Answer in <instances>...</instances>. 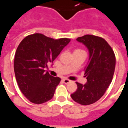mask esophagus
Wrapping results in <instances>:
<instances>
[{"label":"esophagus","instance_id":"1","mask_svg":"<svg viewBox=\"0 0 128 128\" xmlns=\"http://www.w3.org/2000/svg\"><path fill=\"white\" fill-rule=\"evenodd\" d=\"M63 82H64V84H68L70 82V80H68V79H63Z\"/></svg>","mask_w":128,"mask_h":128}]
</instances>
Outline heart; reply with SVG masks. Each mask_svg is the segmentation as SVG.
Masks as SVG:
<instances>
[{
	"label": "heart",
	"instance_id": "obj_1",
	"mask_svg": "<svg viewBox=\"0 0 128 128\" xmlns=\"http://www.w3.org/2000/svg\"><path fill=\"white\" fill-rule=\"evenodd\" d=\"M80 50H81V49H76L75 51H80Z\"/></svg>",
	"mask_w": 128,
	"mask_h": 128
}]
</instances>
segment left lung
Instances as JSON below:
<instances>
[{"label":"left lung","instance_id":"1","mask_svg":"<svg viewBox=\"0 0 128 128\" xmlns=\"http://www.w3.org/2000/svg\"><path fill=\"white\" fill-rule=\"evenodd\" d=\"M78 42L86 45L89 50V63L84 75L87 83L76 82L77 90L70 96L84 106L94 104L102 97L112 80L116 58L112 48L104 38L94 35L79 37Z\"/></svg>","mask_w":128,"mask_h":128}]
</instances>
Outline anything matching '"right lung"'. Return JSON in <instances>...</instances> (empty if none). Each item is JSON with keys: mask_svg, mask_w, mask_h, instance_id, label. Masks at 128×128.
Segmentation results:
<instances>
[{"mask_svg": "<svg viewBox=\"0 0 128 128\" xmlns=\"http://www.w3.org/2000/svg\"><path fill=\"white\" fill-rule=\"evenodd\" d=\"M70 39H53L42 34L29 35L16 49L14 62L19 88L32 103L41 104L53 98L61 79L45 72Z\"/></svg>", "mask_w": 128, "mask_h": 128, "instance_id": "add662e5", "label": "right lung"}]
</instances>
